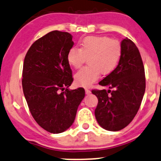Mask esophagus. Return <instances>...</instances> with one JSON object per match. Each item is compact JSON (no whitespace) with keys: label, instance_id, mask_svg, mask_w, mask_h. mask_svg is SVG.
Returning <instances> with one entry per match:
<instances>
[{"label":"esophagus","instance_id":"obj_1","mask_svg":"<svg viewBox=\"0 0 161 161\" xmlns=\"http://www.w3.org/2000/svg\"><path fill=\"white\" fill-rule=\"evenodd\" d=\"M85 92H86V95H89V94L91 93V91H90V90H88V89H86V90H85Z\"/></svg>","mask_w":161,"mask_h":161}]
</instances>
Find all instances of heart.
Returning <instances> with one entry per match:
<instances>
[{
    "instance_id": "obj_1",
    "label": "heart",
    "mask_w": 161,
    "mask_h": 161,
    "mask_svg": "<svg viewBox=\"0 0 161 161\" xmlns=\"http://www.w3.org/2000/svg\"><path fill=\"white\" fill-rule=\"evenodd\" d=\"M121 54L122 47L118 40L96 36L84 38L80 49L74 47L67 55L68 62L75 69L80 68L87 58L88 65L75 75V84L84 87L90 86L100 73L107 75L116 69Z\"/></svg>"
}]
</instances>
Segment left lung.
<instances>
[{
  "label": "left lung",
  "instance_id": "1",
  "mask_svg": "<svg viewBox=\"0 0 161 161\" xmlns=\"http://www.w3.org/2000/svg\"><path fill=\"white\" fill-rule=\"evenodd\" d=\"M118 66L99 83L109 90H92L98 98L96 120L109 131H118L130 124L139 111L145 91V69L137 47L127 37L121 41Z\"/></svg>",
  "mask_w": 161,
  "mask_h": 161
}]
</instances>
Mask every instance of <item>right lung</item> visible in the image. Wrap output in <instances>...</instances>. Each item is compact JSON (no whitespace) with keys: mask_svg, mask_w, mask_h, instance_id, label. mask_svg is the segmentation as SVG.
<instances>
[{"mask_svg":"<svg viewBox=\"0 0 161 161\" xmlns=\"http://www.w3.org/2000/svg\"><path fill=\"white\" fill-rule=\"evenodd\" d=\"M73 45L69 32L50 31L33 43L24 59L25 98L35 121L51 133L72 125L85 96L84 88L69 89L73 77L67 55Z\"/></svg>","mask_w":161,"mask_h":161,"instance_id":"1","label":"right lung"}]
</instances>
